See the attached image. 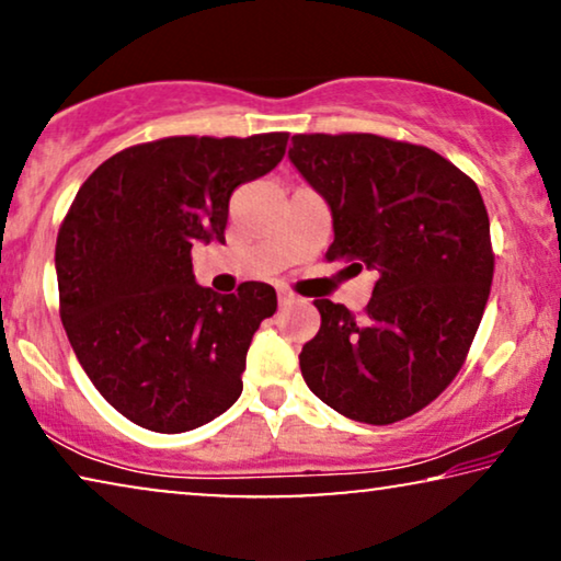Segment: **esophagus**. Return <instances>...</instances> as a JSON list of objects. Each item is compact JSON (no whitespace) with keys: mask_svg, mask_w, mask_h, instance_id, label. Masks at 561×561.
<instances>
[{"mask_svg":"<svg viewBox=\"0 0 561 561\" xmlns=\"http://www.w3.org/2000/svg\"><path fill=\"white\" fill-rule=\"evenodd\" d=\"M278 301H280V306H288V304H294V301H296V296L290 294V290L280 288V290H278Z\"/></svg>","mask_w":561,"mask_h":561,"instance_id":"34e87169","label":"esophagus"}]
</instances>
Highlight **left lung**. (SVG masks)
I'll return each mask as SVG.
<instances>
[{
  "label": "left lung",
  "mask_w": 561,
  "mask_h": 561,
  "mask_svg": "<svg viewBox=\"0 0 561 561\" xmlns=\"http://www.w3.org/2000/svg\"><path fill=\"white\" fill-rule=\"evenodd\" d=\"M288 158L332 209L329 263L378 273L363 317L313 301L306 386L352 421L409 419L457 378L485 311L495 255L478 183L424 145L367 133L294 135Z\"/></svg>",
  "instance_id": "obj_1"
}]
</instances>
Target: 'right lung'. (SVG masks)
Returning a JSON list of instances; mask_svg holds the SVG:
<instances>
[{"mask_svg": "<svg viewBox=\"0 0 561 561\" xmlns=\"http://www.w3.org/2000/svg\"><path fill=\"white\" fill-rule=\"evenodd\" d=\"M288 133L163 137L125 148L83 181L60 221V321L104 401L133 424L181 434L242 393L244 357L275 288L214 294L191 248L225 242L229 196L273 171Z\"/></svg>", "mask_w": 561, "mask_h": 561, "instance_id": "add662e5", "label": "right lung"}]
</instances>
